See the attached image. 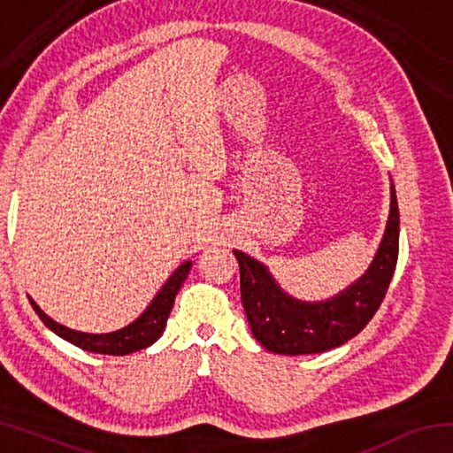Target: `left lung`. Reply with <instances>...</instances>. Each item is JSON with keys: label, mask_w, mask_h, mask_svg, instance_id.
I'll list each match as a JSON object with an SVG mask.
<instances>
[{"label": "left lung", "mask_w": 453, "mask_h": 453, "mask_svg": "<svg viewBox=\"0 0 453 453\" xmlns=\"http://www.w3.org/2000/svg\"><path fill=\"white\" fill-rule=\"evenodd\" d=\"M400 251V210L392 186V211L378 256L367 273L332 302L302 303L275 286L262 264L234 251L240 264L242 303L251 334L265 349L286 356L321 354L342 346L370 324L388 294Z\"/></svg>", "instance_id": "8db88e82"}]
</instances>
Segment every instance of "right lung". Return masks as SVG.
Returning <instances> with one entry per match:
<instances>
[{"label": "right lung", "instance_id": "right-lung-1", "mask_svg": "<svg viewBox=\"0 0 453 453\" xmlns=\"http://www.w3.org/2000/svg\"><path fill=\"white\" fill-rule=\"evenodd\" d=\"M189 267H191V262L181 264L178 270L170 275V280L165 281V286L159 289V294L153 297V302L150 303V308L143 311V316L137 318L134 324H129L127 327L113 334L73 332V329L59 326L53 319H50L34 302L32 305L37 316H40V319L51 329V332H56L59 337H64V340L73 343V346H78L86 351H94V354L126 356V354H132V351L151 346V343L164 334L165 321L170 318L175 296H178L181 283L186 281Z\"/></svg>", "mask_w": 453, "mask_h": 453}]
</instances>
